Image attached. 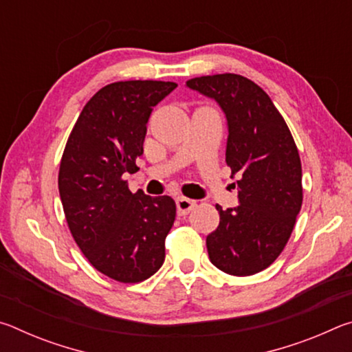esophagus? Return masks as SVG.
<instances>
[{"label": "esophagus", "mask_w": 352, "mask_h": 352, "mask_svg": "<svg viewBox=\"0 0 352 352\" xmlns=\"http://www.w3.org/2000/svg\"><path fill=\"white\" fill-rule=\"evenodd\" d=\"M195 206V201L194 200H189L186 197H178L177 199V212L178 216H184V214H188L194 210Z\"/></svg>", "instance_id": "esophagus-1"}]
</instances>
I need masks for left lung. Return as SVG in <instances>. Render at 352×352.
<instances>
[{
  "mask_svg": "<svg viewBox=\"0 0 352 352\" xmlns=\"http://www.w3.org/2000/svg\"><path fill=\"white\" fill-rule=\"evenodd\" d=\"M186 85L216 100L228 122L226 164L237 175L239 206L222 210L206 237L219 270L250 276L275 262L302 204L301 160L281 113L259 85L239 74L189 79Z\"/></svg>",
  "mask_w": 352,
  "mask_h": 352,
  "instance_id": "obj_1",
  "label": "left lung"
}]
</instances>
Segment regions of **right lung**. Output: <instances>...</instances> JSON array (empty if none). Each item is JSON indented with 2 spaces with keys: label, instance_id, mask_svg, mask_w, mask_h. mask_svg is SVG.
Here are the masks:
<instances>
[{
  "label": "right lung",
  "instance_id": "right-lung-1",
  "mask_svg": "<svg viewBox=\"0 0 352 352\" xmlns=\"http://www.w3.org/2000/svg\"><path fill=\"white\" fill-rule=\"evenodd\" d=\"M175 82L110 83L83 107L58 170V192L71 234L94 269L135 284L164 262V241L175 220L169 195L130 192L124 174L138 170L153 107Z\"/></svg>",
  "mask_w": 352,
  "mask_h": 352
}]
</instances>
